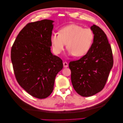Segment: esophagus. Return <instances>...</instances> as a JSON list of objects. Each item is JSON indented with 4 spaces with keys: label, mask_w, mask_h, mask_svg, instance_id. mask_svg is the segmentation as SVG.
I'll return each mask as SVG.
<instances>
[{
    "label": "esophagus",
    "mask_w": 123,
    "mask_h": 123,
    "mask_svg": "<svg viewBox=\"0 0 123 123\" xmlns=\"http://www.w3.org/2000/svg\"><path fill=\"white\" fill-rule=\"evenodd\" d=\"M63 65H64V67L65 68H67L68 67V64L67 62H64V63H63Z\"/></svg>",
    "instance_id": "obj_1"
}]
</instances>
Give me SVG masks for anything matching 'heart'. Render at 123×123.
Masks as SVG:
<instances>
[{"instance_id":"heart-1","label":"heart","mask_w":123,"mask_h":123,"mask_svg":"<svg viewBox=\"0 0 123 123\" xmlns=\"http://www.w3.org/2000/svg\"><path fill=\"white\" fill-rule=\"evenodd\" d=\"M94 34L90 29L83 28L72 24L61 28L59 33H53L50 37L54 52L58 54L64 50L67 44L69 54L80 57L90 50L93 42Z\"/></svg>"}]
</instances>
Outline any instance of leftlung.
<instances>
[{
	"instance_id": "1",
	"label": "left lung",
	"mask_w": 123,
	"mask_h": 123,
	"mask_svg": "<svg viewBox=\"0 0 123 123\" xmlns=\"http://www.w3.org/2000/svg\"><path fill=\"white\" fill-rule=\"evenodd\" d=\"M91 29L94 35L90 50L79 60L69 64L74 90L84 97L103 90L113 65L112 49L105 32L94 25Z\"/></svg>"
}]
</instances>
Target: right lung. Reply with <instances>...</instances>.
Here are the masks:
<instances>
[{"mask_svg":"<svg viewBox=\"0 0 123 123\" xmlns=\"http://www.w3.org/2000/svg\"><path fill=\"white\" fill-rule=\"evenodd\" d=\"M53 21L28 24L12 47L11 58L18 83L29 94L43 99L53 90L55 77L62 69L61 58L51 52Z\"/></svg>","mask_w":123,"mask_h":123,"instance_id":"obj_1","label":"right lung"}]
</instances>
